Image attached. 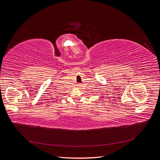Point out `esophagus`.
<instances>
[{
  "instance_id": "1",
  "label": "esophagus",
  "mask_w": 160,
  "mask_h": 160,
  "mask_svg": "<svg viewBox=\"0 0 160 160\" xmlns=\"http://www.w3.org/2000/svg\"><path fill=\"white\" fill-rule=\"evenodd\" d=\"M78 85V86H80V85H79V84H78V85Z\"/></svg>"
}]
</instances>
